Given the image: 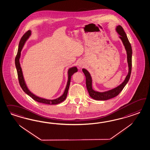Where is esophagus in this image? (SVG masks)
<instances>
[{"instance_id":"obj_1","label":"esophagus","mask_w":150,"mask_h":150,"mask_svg":"<svg viewBox=\"0 0 150 150\" xmlns=\"http://www.w3.org/2000/svg\"><path fill=\"white\" fill-rule=\"evenodd\" d=\"M79 67H80V68H82L83 66H84V64H83V63L82 62H80L79 63Z\"/></svg>"}]
</instances>
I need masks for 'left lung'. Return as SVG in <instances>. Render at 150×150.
Returning a JSON list of instances; mask_svg holds the SVG:
<instances>
[{
    "instance_id": "left-lung-1",
    "label": "left lung",
    "mask_w": 150,
    "mask_h": 150,
    "mask_svg": "<svg viewBox=\"0 0 150 150\" xmlns=\"http://www.w3.org/2000/svg\"><path fill=\"white\" fill-rule=\"evenodd\" d=\"M116 31L118 32L120 35L119 38L123 42V45L125 47V49L127 51V61L129 67V71L127 76L125 77L124 81L118 86L112 89L109 91H105L103 92H100L96 91L92 88V80L90 74L85 69H82V71L84 73L86 76V84L87 89L89 95L91 98L95 100H109L110 98H114L118 96L119 93L123 90L124 87L125 86L127 82L129 81L130 77L131 72H132V48L131 45L127 38V36L124 31L123 27L119 25L117 26Z\"/></svg>"
}]
</instances>
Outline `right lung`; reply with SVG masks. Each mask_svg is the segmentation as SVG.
Wrapping results in <instances>:
<instances>
[{"label":"right lung","instance_id":"obj_1","mask_svg":"<svg viewBox=\"0 0 150 150\" xmlns=\"http://www.w3.org/2000/svg\"><path fill=\"white\" fill-rule=\"evenodd\" d=\"M31 35V31L28 30L27 32H26L23 36L21 37L20 42H19V45H18V52L17 55L16 56L15 60V66H16V68L17 70V73H18V81L21 87L22 88L23 91H24L27 95L30 96L31 98H32L35 100H36L38 102L42 103H44V104H47V105H57L59 104L60 103L62 102L64 100L66 99L67 94H68V92L69 88L70 86V80H71V77L73 74L77 71V69L76 67H72L71 68H69L68 71V80L67 82V85L66 88L65 89V91L64 92L63 94L61 96H60L58 98L54 99V100H47L45 98H41L40 97H38L37 96L34 95L33 93H32L31 91L28 90V88H27V85L25 83L23 76V71H22V69L20 66V58L21 56V52L23 49V47L25 45L26 41H27L28 38L30 37Z\"/></svg>","mask_w":150,"mask_h":150}]
</instances>
